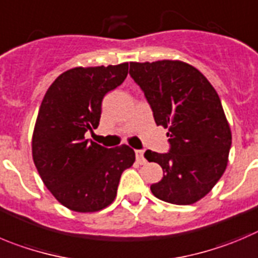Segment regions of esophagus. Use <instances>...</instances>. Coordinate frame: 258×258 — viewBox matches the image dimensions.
<instances>
[{
	"label": "esophagus",
	"instance_id": "obj_1",
	"mask_svg": "<svg viewBox=\"0 0 258 258\" xmlns=\"http://www.w3.org/2000/svg\"><path fill=\"white\" fill-rule=\"evenodd\" d=\"M135 154H136L137 163H140V164H144V163L146 162L145 158H144V150H136V151H135Z\"/></svg>",
	"mask_w": 258,
	"mask_h": 258
}]
</instances>
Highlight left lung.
<instances>
[{"instance_id": "left-lung-1", "label": "left lung", "mask_w": 258, "mask_h": 258, "mask_svg": "<svg viewBox=\"0 0 258 258\" xmlns=\"http://www.w3.org/2000/svg\"><path fill=\"white\" fill-rule=\"evenodd\" d=\"M130 75L145 93L155 123L168 128L169 153L144 154L164 174L151 192L169 204L192 205L227 169L232 131L220 98L199 70L178 59L130 62Z\"/></svg>"}]
</instances>
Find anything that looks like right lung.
Instances as JSON below:
<instances>
[{
    "mask_svg": "<svg viewBox=\"0 0 258 258\" xmlns=\"http://www.w3.org/2000/svg\"><path fill=\"white\" fill-rule=\"evenodd\" d=\"M128 63L75 67L48 88L35 121L31 154L54 199L78 213H95L114 201L119 178L135 163L128 145L113 149L85 139L96 128L102 100L121 85Z\"/></svg>",
    "mask_w": 258,
    "mask_h": 258,
    "instance_id": "1",
    "label": "right lung"
}]
</instances>
